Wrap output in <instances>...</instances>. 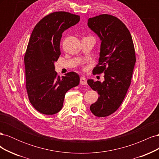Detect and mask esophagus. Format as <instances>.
I'll list each match as a JSON object with an SVG mask.
<instances>
[{"instance_id": "esophagus-1", "label": "esophagus", "mask_w": 159, "mask_h": 159, "mask_svg": "<svg viewBox=\"0 0 159 159\" xmlns=\"http://www.w3.org/2000/svg\"><path fill=\"white\" fill-rule=\"evenodd\" d=\"M80 84L83 85H86L88 84L87 83V80L85 78V77L82 76L80 78Z\"/></svg>"}]
</instances>
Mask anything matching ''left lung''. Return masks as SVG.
Returning <instances> with one entry per match:
<instances>
[{
  "instance_id": "1",
  "label": "left lung",
  "mask_w": 159,
  "mask_h": 159,
  "mask_svg": "<svg viewBox=\"0 0 159 159\" xmlns=\"http://www.w3.org/2000/svg\"><path fill=\"white\" fill-rule=\"evenodd\" d=\"M88 26L101 41L98 74L104 73V81L88 80L91 88L99 97L90 110L97 117H106L116 111L125 97L131 84L136 62L130 32L117 18L102 14L88 20Z\"/></svg>"
}]
</instances>
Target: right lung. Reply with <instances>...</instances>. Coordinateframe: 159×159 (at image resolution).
Instances as JSON below:
<instances>
[{
  "instance_id": "obj_1",
  "label": "right lung",
  "mask_w": 159,
  "mask_h": 159,
  "mask_svg": "<svg viewBox=\"0 0 159 159\" xmlns=\"http://www.w3.org/2000/svg\"><path fill=\"white\" fill-rule=\"evenodd\" d=\"M80 16L56 12L43 18L31 34L25 56L26 90L31 104L45 115L58 113L66 93L80 84L75 72L57 75L54 63L61 54L62 33L80 22Z\"/></svg>"
}]
</instances>
